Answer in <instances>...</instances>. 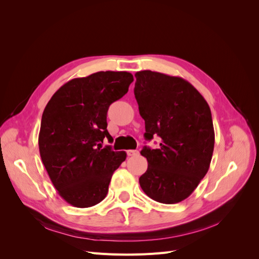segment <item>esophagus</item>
<instances>
[{"label":"esophagus","instance_id":"esophagus-1","mask_svg":"<svg viewBox=\"0 0 259 259\" xmlns=\"http://www.w3.org/2000/svg\"><path fill=\"white\" fill-rule=\"evenodd\" d=\"M138 151L137 150H127V155L128 156H135V155H138Z\"/></svg>","mask_w":259,"mask_h":259}]
</instances>
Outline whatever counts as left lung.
<instances>
[{"label":"left lung","mask_w":259,"mask_h":259,"mask_svg":"<svg viewBox=\"0 0 259 259\" xmlns=\"http://www.w3.org/2000/svg\"><path fill=\"white\" fill-rule=\"evenodd\" d=\"M134 94L145 120L147 140L161 138L159 149L144 147L148 168L139 177L152 200L175 204L187 199L209 168L215 133L208 104L183 77L144 70L136 72Z\"/></svg>","instance_id":"left-lung-1"}]
</instances>
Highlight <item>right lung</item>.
<instances>
[{"mask_svg": "<svg viewBox=\"0 0 259 259\" xmlns=\"http://www.w3.org/2000/svg\"><path fill=\"white\" fill-rule=\"evenodd\" d=\"M134 81L126 71H99L70 80L54 94L42 115L38 149L60 197L74 207L103 201L125 151L101 148L107 137V112Z\"/></svg>", "mask_w": 259, "mask_h": 259, "instance_id": "1", "label": "right lung"}]
</instances>
